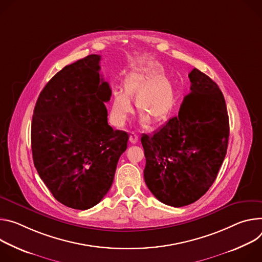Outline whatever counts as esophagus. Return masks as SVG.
<instances>
[{"mask_svg":"<svg viewBox=\"0 0 262 262\" xmlns=\"http://www.w3.org/2000/svg\"><path fill=\"white\" fill-rule=\"evenodd\" d=\"M130 141H131V143H136L137 141H138V135L136 134V133H134V132H131L130 133Z\"/></svg>","mask_w":262,"mask_h":262,"instance_id":"obj_1","label":"esophagus"}]
</instances>
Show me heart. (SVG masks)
<instances>
[{"label": "heart", "instance_id": "obj_1", "mask_svg": "<svg viewBox=\"0 0 262 262\" xmlns=\"http://www.w3.org/2000/svg\"><path fill=\"white\" fill-rule=\"evenodd\" d=\"M156 66L129 73L122 82V92L115 91L109 104V119L116 127H124L132 113L130 99L134 98L135 108L140 115V123L146 125L164 121L176 103L175 90L169 79L159 75Z\"/></svg>", "mask_w": 262, "mask_h": 262}]
</instances>
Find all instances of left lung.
Masks as SVG:
<instances>
[{
    "label": "left lung",
    "mask_w": 262,
    "mask_h": 262,
    "mask_svg": "<svg viewBox=\"0 0 262 262\" xmlns=\"http://www.w3.org/2000/svg\"><path fill=\"white\" fill-rule=\"evenodd\" d=\"M190 92L177 116L152 136L143 134L144 182L163 204L182 207L204 195L216 179L229 139L226 102L217 84L193 69Z\"/></svg>",
    "instance_id": "left-lung-1"
}]
</instances>
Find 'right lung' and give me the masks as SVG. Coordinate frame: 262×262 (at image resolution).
<instances>
[{"label": "right lung", "instance_id": "right-lung-1", "mask_svg": "<svg viewBox=\"0 0 262 262\" xmlns=\"http://www.w3.org/2000/svg\"><path fill=\"white\" fill-rule=\"evenodd\" d=\"M100 55L58 72L41 91L32 118L31 148L38 175L61 204L97 205L110 189L128 133L107 122L111 90L100 75Z\"/></svg>", "mask_w": 262, "mask_h": 262}]
</instances>
